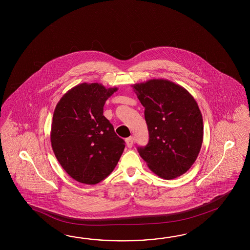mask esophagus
Instances as JSON below:
<instances>
[{
    "mask_svg": "<svg viewBox=\"0 0 250 250\" xmlns=\"http://www.w3.org/2000/svg\"><path fill=\"white\" fill-rule=\"evenodd\" d=\"M126 144H127V146L128 148H131L133 144H134V138L129 137V138H126Z\"/></svg>",
    "mask_w": 250,
    "mask_h": 250,
    "instance_id": "34e87169",
    "label": "esophagus"
}]
</instances>
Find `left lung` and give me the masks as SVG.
Listing matches in <instances>:
<instances>
[{"label": "left lung", "mask_w": 250, "mask_h": 250, "mask_svg": "<svg viewBox=\"0 0 250 250\" xmlns=\"http://www.w3.org/2000/svg\"><path fill=\"white\" fill-rule=\"evenodd\" d=\"M145 107L148 144L138 147L149 169L172 180L190 169L200 152L202 113L189 92L170 80H149L132 85Z\"/></svg>", "instance_id": "1"}]
</instances>
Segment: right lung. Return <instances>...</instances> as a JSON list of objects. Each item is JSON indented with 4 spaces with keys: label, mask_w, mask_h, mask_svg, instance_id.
I'll use <instances>...</instances> for the list:
<instances>
[{
    "label": "right lung",
    "mask_w": 250,
    "mask_h": 250,
    "mask_svg": "<svg viewBox=\"0 0 250 250\" xmlns=\"http://www.w3.org/2000/svg\"><path fill=\"white\" fill-rule=\"evenodd\" d=\"M118 90L98 83L69 89L53 112L51 144L55 157L75 181L95 185L110 175L125 147L104 116L107 99Z\"/></svg>",
    "instance_id": "obj_1"
}]
</instances>
